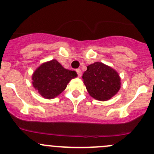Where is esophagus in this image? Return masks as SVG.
Here are the masks:
<instances>
[{
  "instance_id": "1",
  "label": "esophagus",
  "mask_w": 154,
  "mask_h": 154,
  "mask_svg": "<svg viewBox=\"0 0 154 154\" xmlns=\"http://www.w3.org/2000/svg\"><path fill=\"white\" fill-rule=\"evenodd\" d=\"M76 71H77V75H78V77H81V76H82V71H81V70H80V68H78V69L76 70Z\"/></svg>"
}]
</instances>
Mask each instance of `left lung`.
I'll return each mask as SVG.
<instances>
[{"label":"left lung","instance_id":"1","mask_svg":"<svg viewBox=\"0 0 154 154\" xmlns=\"http://www.w3.org/2000/svg\"><path fill=\"white\" fill-rule=\"evenodd\" d=\"M83 80L89 95L100 101H106L116 95L122 84L119 73L100 62L87 66Z\"/></svg>","mask_w":154,"mask_h":154}]
</instances>
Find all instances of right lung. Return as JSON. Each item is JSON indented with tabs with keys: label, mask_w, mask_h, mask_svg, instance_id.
Returning a JSON list of instances; mask_svg holds the SVG:
<instances>
[{
	"label": "right lung",
	"mask_w": 154,
	"mask_h": 154,
	"mask_svg": "<svg viewBox=\"0 0 154 154\" xmlns=\"http://www.w3.org/2000/svg\"><path fill=\"white\" fill-rule=\"evenodd\" d=\"M77 77L75 71L66 69L57 60L40 65L32 75V83L39 94L53 99L61 94L71 79Z\"/></svg>",
	"instance_id": "1"
}]
</instances>
